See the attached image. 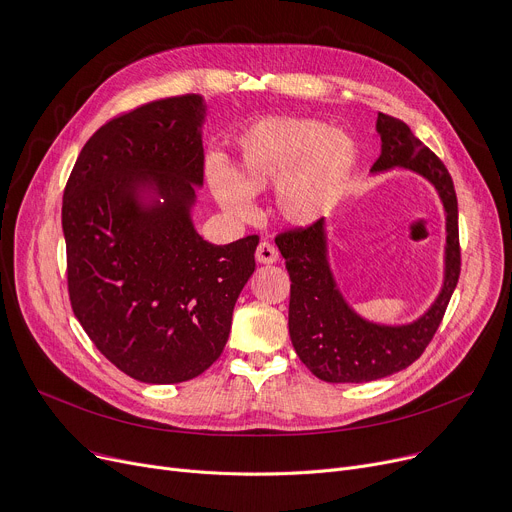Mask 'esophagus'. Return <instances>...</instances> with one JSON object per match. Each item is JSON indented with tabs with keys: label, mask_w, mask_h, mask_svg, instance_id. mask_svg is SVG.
<instances>
[{
	"label": "esophagus",
	"mask_w": 512,
	"mask_h": 512,
	"mask_svg": "<svg viewBox=\"0 0 512 512\" xmlns=\"http://www.w3.org/2000/svg\"><path fill=\"white\" fill-rule=\"evenodd\" d=\"M256 260L260 264H273L279 260V250L264 239V242H260L256 248Z\"/></svg>",
	"instance_id": "34e87169"
}]
</instances>
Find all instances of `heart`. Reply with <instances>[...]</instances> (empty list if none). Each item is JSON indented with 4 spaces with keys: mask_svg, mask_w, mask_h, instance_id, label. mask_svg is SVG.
Returning <instances> with one entry per match:
<instances>
[{
    "mask_svg": "<svg viewBox=\"0 0 512 512\" xmlns=\"http://www.w3.org/2000/svg\"><path fill=\"white\" fill-rule=\"evenodd\" d=\"M355 161V140L320 119H266L242 138L237 177L219 161L208 177L219 202L244 219L254 215L252 194L281 184L283 217L308 225L337 198Z\"/></svg>",
    "mask_w": 512,
    "mask_h": 512,
    "instance_id": "1",
    "label": "heart"
}]
</instances>
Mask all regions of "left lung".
I'll return each instance as SVG.
<instances>
[{"instance_id": "obj_1", "label": "left lung", "mask_w": 512, "mask_h": 512, "mask_svg": "<svg viewBox=\"0 0 512 512\" xmlns=\"http://www.w3.org/2000/svg\"><path fill=\"white\" fill-rule=\"evenodd\" d=\"M382 153L372 173L405 167L438 190L446 213L444 283L432 308L411 324L384 326L355 314L337 289L326 258L324 219L277 235L291 279L289 335L306 368L324 382H372L411 366L442 322L461 275L459 208L453 179L432 150L401 119L378 113Z\"/></svg>"}]
</instances>
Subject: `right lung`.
<instances>
[{
	"label": "right lung",
	"instance_id": "obj_1",
	"mask_svg": "<svg viewBox=\"0 0 512 512\" xmlns=\"http://www.w3.org/2000/svg\"><path fill=\"white\" fill-rule=\"evenodd\" d=\"M200 95L117 115L88 138L64 190L74 316L109 362L146 384L213 366L252 277L258 235L202 239L190 208L204 179Z\"/></svg>",
	"mask_w": 512,
	"mask_h": 512
}]
</instances>
